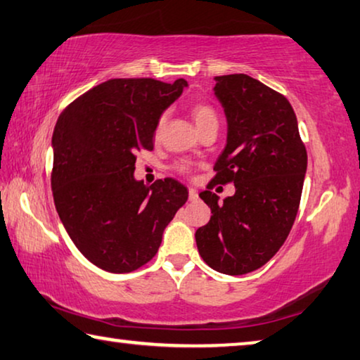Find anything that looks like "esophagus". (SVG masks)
<instances>
[{
	"label": "esophagus",
	"mask_w": 360,
	"mask_h": 360,
	"mask_svg": "<svg viewBox=\"0 0 360 360\" xmlns=\"http://www.w3.org/2000/svg\"><path fill=\"white\" fill-rule=\"evenodd\" d=\"M189 200L191 202H197L198 200V193L195 189H189Z\"/></svg>",
	"instance_id": "1"
}]
</instances>
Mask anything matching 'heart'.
Masks as SVG:
<instances>
[{"mask_svg": "<svg viewBox=\"0 0 360 360\" xmlns=\"http://www.w3.org/2000/svg\"><path fill=\"white\" fill-rule=\"evenodd\" d=\"M192 117H193V122H195L198 131L207 129V128H211V127H216L218 128L219 124V118H218V113H216V110L211 105L208 104H195L192 107ZM165 118H167V115H160L158 122L155 124V131H153V136H155V139H158L160 136H162V131H163V127H165ZM174 169L178 171V173H189V167H187L186 163H176L174 165Z\"/></svg>", "mask_w": 360, "mask_h": 360, "instance_id": "heart-1", "label": "heart"}]
</instances>
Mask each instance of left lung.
Segmentation results:
<instances>
[{
  "label": "left lung",
  "mask_w": 360,
  "mask_h": 360,
  "mask_svg": "<svg viewBox=\"0 0 360 360\" xmlns=\"http://www.w3.org/2000/svg\"><path fill=\"white\" fill-rule=\"evenodd\" d=\"M214 94L229 133L216 174L200 193L213 216L198 227L195 240L210 267L242 276L264 266L287 240L300 208L307 152L283 94L245 73L216 77ZM231 181L236 193L219 204L210 191Z\"/></svg>",
  "instance_id": "1"
}]
</instances>
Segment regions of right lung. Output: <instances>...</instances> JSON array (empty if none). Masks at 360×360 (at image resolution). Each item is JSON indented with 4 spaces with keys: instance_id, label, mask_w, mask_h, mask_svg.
I'll use <instances>...</instances> for the list:
<instances>
[{
    "instance_id": "obj_1",
    "label": "right lung",
    "mask_w": 360,
    "mask_h": 360,
    "mask_svg": "<svg viewBox=\"0 0 360 360\" xmlns=\"http://www.w3.org/2000/svg\"><path fill=\"white\" fill-rule=\"evenodd\" d=\"M186 79L113 78L79 96L57 118L51 187L75 247L101 269L124 274L157 255L189 191L173 178L149 187L134 179L138 152L153 150V131Z\"/></svg>"
}]
</instances>
